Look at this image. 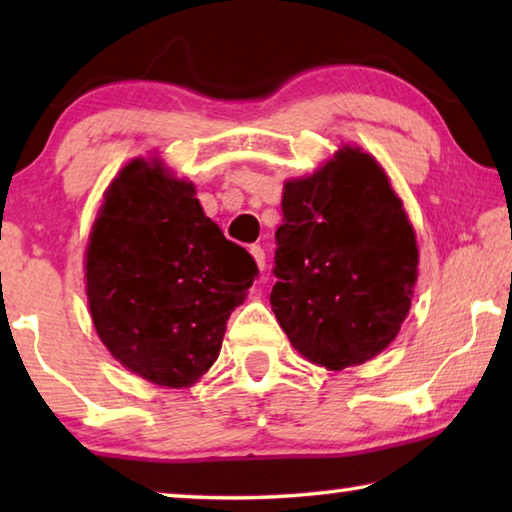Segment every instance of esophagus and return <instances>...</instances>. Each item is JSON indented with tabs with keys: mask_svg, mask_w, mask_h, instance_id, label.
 <instances>
[{
	"mask_svg": "<svg viewBox=\"0 0 512 512\" xmlns=\"http://www.w3.org/2000/svg\"><path fill=\"white\" fill-rule=\"evenodd\" d=\"M250 255H253V259L257 262L259 271H264V266H266V253H264V248L259 246V244H253V246H250Z\"/></svg>",
	"mask_w": 512,
	"mask_h": 512,
	"instance_id": "1",
	"label": "esophagus"
}]
</instances>
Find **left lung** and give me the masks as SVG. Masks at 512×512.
<instances>
[{"label": "left lung", "mask_w": 512, "mask_h": 512, "mask_svg": "<svg viewBox=\"0 0 512 512\" xmlns=\"http://www.w3.org/2000/svg\"><path fill=\"white\" fill-rule=\"evenodd\" d=\"M275 244L271 305L302 357L343 370L391 345L411 309L418 246L372 155L343 146L289 180Z\"/></svg>", "instance_id": "8db88e82"}]
</instances>
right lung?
Here are the masks:
<instances>
[{
	"label": "right lung",
	"mask_w": 512,
	"mask_h": 512,
	"mask_svg": "<svg viewBox=\"0 0 512 512\" xmlns=\"http://www.w3.org/2000/svg\"><path fill=\"white\" fill-rule=\"evenodd\" d=\"M257 273L207 219L194 185L142 158L110 183L85 255L99 339L121 366L169 388L210 370Z\"/></svg>",
	"instance_id": "1"
}]
</instances>
